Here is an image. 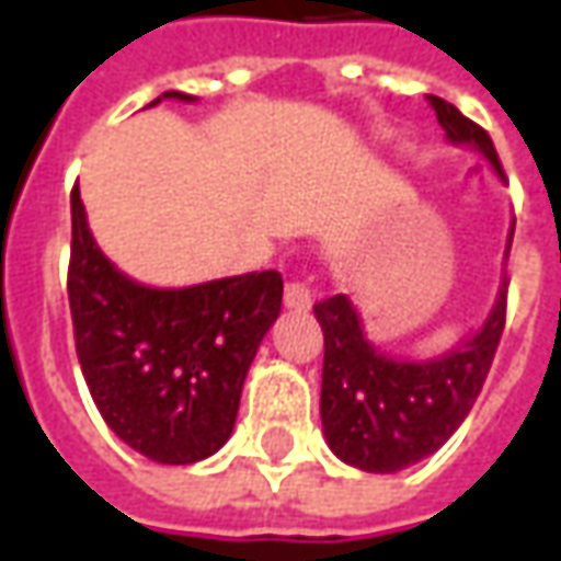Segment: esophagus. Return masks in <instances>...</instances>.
I'll use <instances>...</instances> for the list:
<instances>
[{
  "label": "esophagus",
  "mask_w": 561,
  "mask_h": 561,
  "mask_svg": "<svg viewBox=\"0 0 561 561\" xmlns=\"http://www.w3.org/2000/svg\"><path fill=\"white\" fill-rule=\"evenodd\" d=\"M285 306L288 309H309L312 306V291H309V285L304 282L291 279L285 285Z\"/></svg>",
  "instance_id": "obj_1"
}]
</instances>
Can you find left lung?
Segmentation results:
<instances>
[{"label":"left lung","mask_w":561,"mask_h":561,"mask_svg":"<svg viewBox=\"0 0 561 561\" xmlns=\"http://www.w3.org/2000/svg\"><path fill=\"white\" fill-rule=\"evenodd\" d=\"M435 119L454 144H474L505 176L493 140L478 123L445 99L426 95ZM511 249V245H507ZM507 279L481 333L438 360H393L366 342L345 294L318 300L316 318L324 330L321 423L330 450L354 469L400 471L430 457L466 421L493 366L505 333Z\"/></svg>","instance_id":"left-lung-1"}]
</instances>
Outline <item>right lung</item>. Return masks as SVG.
<instances>
[{
    "instance_id": "obj_1",
    "label": "right lung",
    "mask_w": 561,
    "mask_h": 561,
    "mask_svg": "<svg viewBox=\"0 0 561 561\" xmlns=\"http://www.w3.org/2000/svg\"><path fill=\"white\" fill-rule=\"evenodd\" d=\"M68 304L80 369L104 423L147 459L188 466L231 435L245 373L282 309V273L176 291L138 285L95 245L75 185Z\"/></svg>"
}]
</instances>
